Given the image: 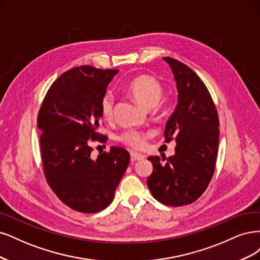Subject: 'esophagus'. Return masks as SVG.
Here are the masks:
<instances>
[{
    "instance_id": "34e87169",
    "label": "esophagus",
    "mask_w": 260,
    "mask_h": 260,
    "mask_svg": "<svg viewBox=\"0 0 260 260\" xmlns=\"http://www.w3.org/2000/svg\"><path fill=\"white\" fill-rule=\"evenodd\" d=\"M142 158H145V155H144V154L136 153V152H132V153H131V161H133V162L142 160Z\"/></svg>"
}]
</instances>
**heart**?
I'll list each match as a JSON object with an SVG mask.
<instances>
[{"label":"heart","instance_id":"heart-1","mask_svg":"<svg viewBox=\"0 0 260 260\" xmlns=\"http://www.w3.org/2000/svg\"><path fill=\"white\" fill-rule=\"evenodd\" d=\"M129 95L144 108H152L160 100L163 88L161 83L148 74H142L131 81L127 86ZM114 110V96L107 93L100 102V111L105 119L110 120ZM148 133L138 129H127L123 132L119 140L122 144L134 149H141L146 145Z\"/></svg>","mask_w":260,"mask_h":260}]
</instances>
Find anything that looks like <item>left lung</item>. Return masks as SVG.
I'll use <instances>...</instances> for the list:
<instances>
[{"label":"left lung","instance_id":"obj_1","mask_svg":"<svg viewBox=\"0 0 260 260\" xmlns=\"http://www.w3.org/2000/svg\"><path fill=\"white\" fill-rule=\"evenodd\" d=\"M177 85L178 104L165 126V141H176L170 157L149 156L153 172L148 188L158 202L182 206L197 201L206 190L216 166L219 144V119L211 94L199 75L171 57Z\"/></svg>","mask_w":260,"mask_h":260}]
</instances>
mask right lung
I'll return each mask as SVG.
<instances>
[{"instance_id":"right-lung-1","label":"right lung","mask_w":260,"mask_h":260,"mask_svg":"<svg viewBox=\"0 0 260 260\" xmlns=\"http://www.w3.org/2000/svg\"><path fill=\"white\" fill-rule=\"evenodd\" d=\"M119 70L81 66L62 73L47 90L38 114L43 170L48 186L62 203L80 213H97L111 204L129 163L121 147L90 155L98 133L100 102Z\"/></svg>"}]
</instances>
